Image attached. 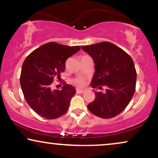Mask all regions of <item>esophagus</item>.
I'll use <instances>...</instances> for the list:
<instances>
[{
  "label": "esophagus",
  "mask_w": 158,
  "mask_h": 158,
  "mask_svg": "<svg viewBox=\"0 0 158 158\" xmlns=\"http://www.w3.org/2000/svg\"><path fill=\"white\" fill-rule=\"evenodd\" d=\"M76 92H77V94H83V92H85V90H83V89H77V90H76Z\"/></svg>",
  "instance_id": "34e87169"
}]
</instances>
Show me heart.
Segmentation results:
<instances>
[{
    "instance_id": "obj_1",
    "label": "heart",
    "mask_w": 158,
    "mask_h": 158,
    "mask_svg": "<svg viewBox=\"0 0 158 158\" xmlns=\"http://www.w3.org/2000/svg\"><path fill=\"white\" fill-rule=\"evenodd\" d=\"M73 83L77 86L83 87L85 85V79H83V77H77V78L73 80Z\"/></svg>"
}]
</instances>
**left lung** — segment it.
<instances>
[{
    "instance_id": "left-lung-1",
    "label": "left lung",
    "mask_w": 158,
    "mask_h": 158,
    "mask_svg": "<svg viewBox=\"0 0 158 158\" xmlns=\"http://www.w3.org/2000/svg\"><path fill=\"white\" fill-rule=\"evenodd\" d=\"M94 62L95 73L91 86L95 99L87 106L90 112L102 118L115 117L128 106L135 91L136 70L132 58L118 46L108 42L81 46Z\"/></svg>"
}]
</instances>
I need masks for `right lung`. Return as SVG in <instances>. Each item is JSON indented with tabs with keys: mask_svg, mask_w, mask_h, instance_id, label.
<instances>
[{
	"mask_svg": "<svg viewBox=\"0 0 158 158\" xmlns=\"http://www.w3.org/2000/svg\"><path fill=\"white\" fill-rule=\"evenodd\" d=\"M80 49V46L48 42L25 59L20 75L21 88L29 106L42 117L54 119L68 110L70 100L76 93L75 88L64 83L61 90H52L51 85L55 77L61 79L67 58Z\"/></svg>",
	"mask_w": 158,
	"mask_h": 158,
	"instance_id": "1",
	"label": "right lung"
}]
</instances>
